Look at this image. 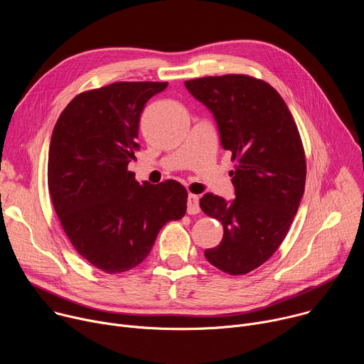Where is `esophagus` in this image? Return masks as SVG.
<instances>
[{
    "label": "esophagus",
    "instance_id": "1",
    "mask_svg": "<svg viewBox=\"0 0 364 364\" xmlns=\"http://www.w3.org/2000/svg\"><path fill=\"white\" fill-rule=\"evenodd\" d=\"M187 213L188 215H197L200 213V205H198V197L194 194L188 196L187 200Z\"/></svg>",
    "mask_w": 364,
    "mask_h": 364
}]
</instances>
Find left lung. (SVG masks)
Segmentation results:
<instances>
[{
  "label": "left lung",
  "mask_w": 364,
  "mask_h": 364,
  "mask_svg": "<svg viewBox=\"0 0 364 364\" xmlns=\"http://www.w3.org/2000/svg\"><path fill=\"white\" fill-rule=\"evenodd\" d=\"M212 111L220 141L232 152V203L207 193L201 210L223 225V239L204 256L229 275L265 264L284 242L305 187V151L281 95L249 75L205 76L184 82Z\"/></svg>",
  "instance_id": "left-lung-1"
}]
</instances>
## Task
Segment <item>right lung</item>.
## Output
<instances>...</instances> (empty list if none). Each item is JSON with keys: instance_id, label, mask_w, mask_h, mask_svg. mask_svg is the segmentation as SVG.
Masks as SVG:
<instances>
[{"instance_id": "right-lung-1", "label": "right lung", "mask_w": 364, "mask_h": 364, "mask_svg": "<svg viewBox=\"0 0 364 364\" xmlns=\"http://www.w3.org/2000/svg\"><path fill=\"white\" fill-rule=\"evenodd\" d=\"M167 85L115 82L82 92L51 134L47 184L56 215L77 253L111 275L139 265L161 228L187 210L178 181L139 184L128 170L145 103Z\"/></svg>"}]
</instances>
